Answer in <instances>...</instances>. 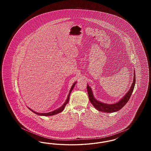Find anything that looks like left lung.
<instances>
[{
	"instance_id": "left-lung-1",
	"label": "left lung",
	"mask_w": 151,
	"mask_h": 151,
	"mask_svg": "<svg viewBox=\"0 0 151 151\" xmlns=\"http://www.w3.org/2000/svg\"><path fill=\"white\" fill-rule=\"evenodd\" d=\"M134 72V79H133V83L131 85V86L130 87L129 92H127V93L126 94L125 96H124L123 97H122L120 100L115 104H107L97 100L94 97L92 89L88 84L86 88H87V91H88V94L89 96V99L94 107L100 111L105 112V113H113L121 109L126 104L128 101L129 100V98L134 91V86L135 84V71Z\"/></svg>"
}]
</instances>
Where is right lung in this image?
Instances as JSON below:
<instances>
[{"label": "right lung", "mask_w": 151, "mask_h": 151, "mask_svg": "<svg viewBox=\"0 0 151 151\" xmlns=\"http://www.w3.org/2000/svg\"><path fill=\"white\" fill-rule=\"evenodd\" d=\"M76 83H77V82L76 81V82H75V83L73 84V85H72L70 91V92H69V93H68V96H67V99H66V101H65V102L63 104V105L62 106H60V108L57 109H56V110H54V111H52L49 112V113H37L36 111H33V110L30 109V108H29V109H30L32 112H33L34 113H35V114H37V115H42V116H51V115H55V114H58V113L62 112V111L64 110V109H65V105H67V104L68 102L70 94L71 93V91H72V89H73V88H74V86H75V84H76Z\"/></svg>", "instance_id": "add662e5"}]
</instances>
